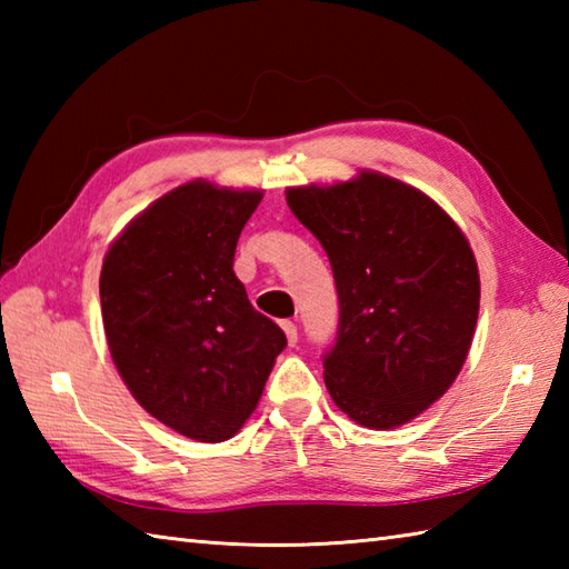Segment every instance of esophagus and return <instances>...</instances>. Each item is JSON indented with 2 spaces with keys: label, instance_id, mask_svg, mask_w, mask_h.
Segmentation results:
<instances>
[{
  "label": "esophagus",
  "instance_id": "1",
  "mask_svg": "<svg viewBox=\"0 0 569 569\" xmlns=\"http://www.w3.org/2000/svg\"><path fill=\"white\" fill-rule=\"evenodd\" d=\"M281 328H283V332H286V337H288V345L296 347V342H298V328H296V322L283 320Z\"/></svg>",
  "mask_w": 569,
  "mask_h": 569
}]
</instances>
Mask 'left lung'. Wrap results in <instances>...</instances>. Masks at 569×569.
<instances>
[{"instance_id":"left-lung-1","label":"left lung","mask_w":569,"mask_h":569,"mask_svg":"<svg viewBox=\"0 0 569 569\" xmlns=\"http://www.w3.org/2000/svg\"><path fill=\"white\" fill-rule=\"evenodd\" d=\"M286 200L332 266L340 322L322 355L332 401L359 426H403L465 365L479 316L475 253L430 198L379 173L291 188Z\"/></svg>"}]
</instances>
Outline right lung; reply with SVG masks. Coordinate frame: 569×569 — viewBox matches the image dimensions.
<instances>
[{"instance_id":"add662e5","label":"right lung","mask_w":569,"mask_h":569,"mask_svg":"<svg viewBox=\"0 0 569 569\" xmlns=\"http://www.w3.org/2000/svg\"><path fill=\"white\" fill-rule=\"evenodd\" d=\"M257 190L186 183L110 247L100 273L107 345L131 396L163 426L222 442L257 408L286 335L232 271Z\"/></svg>"}]
</instances>
